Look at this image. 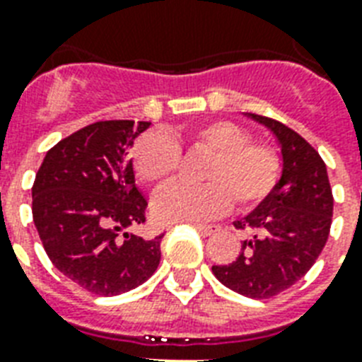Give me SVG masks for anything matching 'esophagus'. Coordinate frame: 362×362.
Listing matches in <instances>:
<instances>
[{"label":"esophagus","instance_id":"34e87169","mask_svg":"<svg viewBox=\"0 0 362 362\" xmlns=\"http://www.w3.org/2000/svg\"><path fill=\"white\" fill-rule=\"evenodd\" d=\"M195 229H197L199 233H203V235H206V237H209V235H216V233H220L221 227L220 226H201V223H199V226H195Z\"/></svg>","mask_w":362,"mask_h":362}]
</instances>
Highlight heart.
<instances>
[{"label": "heart", "mask_w": 362, "mask_h": 362, "mask_svg": "<svg viewBox=\"0 0 362 362\" xmlns=\"http://www.w3.org/2000/svg\"><path fill=\"white\" fill-rule=\"evenodd\" d=\"M184 141L206 159L199 167V184L173 182L153 197L152 209L161 221H203L231 206L250 210L274 192L281 158L274 148L253 141L252 133L229 120L199 124L176 136L148 133L131 150L135 176L146 186L169 180L180 167Z\"/></svg>", "instance_id": "1"}]
</instances>
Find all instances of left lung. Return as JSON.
Here are the masks:
<instances>
[{
	"label": "left lung",
	"mask_w": 362,
	"mask_h": 362,
	"mask_svg": "<svg viewBox=\"0 0 362 362\" xmlns=\"http://www.w3.org/2000/svg\"><path fill=\"white\" fill-rule=\"evenodd\" d=\"M267 125L281 146L284 170L278 186L257 209L235 221L252 238L229 264L212 272L233 291L270 298L303 278L325 247L332 223V189L325 161L297 131L267 116L250 115Z\"/></svg>",
	"instance_id": "1"
}]
</instances>
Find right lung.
I'll return each mask as SVG.
<instances>
[{
	"label": "right lung",
	"instance_id": "obj_1",
	"mask_svg": "<svg viewBox=\"0 0 362 362\" xmlns=\"http://www.w3.org/2000/svg\"><path fill=\"white\" fill-rule=\"evenodd\" d=\"M150 122H95L52 146L31 187V212L56 269L93 293L131 291L156 272L161 238L127 233L146 221L127 150Z\"/></svg>",
	"mask_w": 362,
	"mask_h": 362
}]
</instances>
